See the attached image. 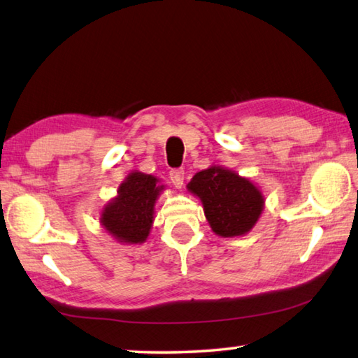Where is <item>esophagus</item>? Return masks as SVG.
Wrapping results in <instances>:
<instances>
[{
  "instance_id": "34e87169",
  "label": "esophagus",
  "mask_w": 358,
  "mask_h": 358,
  "mask_svg": "<svg viewBox=\"0 0 358 358\" xmlns=\"http://www.w3.org/2000/svg\"><path fill=\"white\" fill-rule=\"evenodd\" d=\"M184 176H185V173L182 168H176V170L170 171V180L176 188H182V185H184Z\"/></svg>"
}]
</instances>
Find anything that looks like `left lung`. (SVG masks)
Instances as JSON below:
<instances>
[{"label": "left lung", "instance_id": "obj_1", "mask_svg": "<svg viewBox=\"0 0 358 358\" xmlns=\"http://www.w3.org/2000/svg\"><path fill=\"white\" fill-rule=\"evenodd\" d=\"M187 188L199 196L208 224L221 237L245 235L263 210L259 188L226 168L210 166L196 173Z\"/></svg>", "mask_w": 358, "mask_h": 358}]
</instances>
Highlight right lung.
Wrapping results in <instances>:
<instances>
[{
	"label": "right lung",
	"instance_id": "1",
	"mask_svg": "<svg viewBox=\"0 0 358 358\" xmlns=\"http://www.w3.org/2000/svg\"><path fill=\"white\" fill-rule=\"evenodd\" d=\"M151 174L131 173L118 188V196L106 206L101 222L118 241L143 243L154 220V204L164 185Z\"/></svg>",
	"mask_w": 358,
	"mask_h": 358
}]
</instances>
